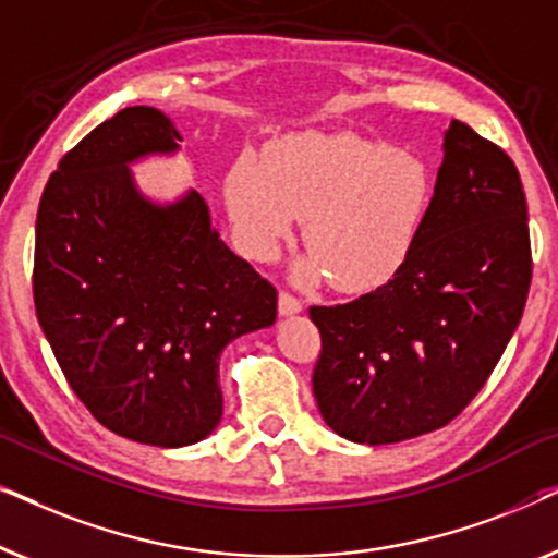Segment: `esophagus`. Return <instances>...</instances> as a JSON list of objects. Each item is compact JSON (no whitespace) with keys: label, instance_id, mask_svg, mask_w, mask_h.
<instances>
[{"label":"esophagus","instance_id":"obj_1","mask_svg":"<svg viewBox=\"0 0 558 558\" xmlns=\"http://www.w3.org/2000/svg\"><path fill=\"white\" fill-rule=\"evenodd\" d=\"M302 312V302L292 296L289 292H279V315L281 317H292V315H300Z\"/></svg>","mask_w":558,"mask_h":558}]
</instances>
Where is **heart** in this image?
<instances>
[{"label": "heart", "instance_id": "1", "mask_svg": "<svg viewBox=\"0 0 558 558\" xmlns=\"http://www.w3.org/2000/svg\"><path fill=\"white\" fill-rule=\"evenodd\" d=\"M226 205L241 248L269 262L300 216L312 256L302 279L330 274L342 292L384 287L407 264L432 205V178L416 155L338 132L271 142L264 162L235 159Z\"/></svg>", "mask_w": 558, "mask_h": 558}]
</instances>
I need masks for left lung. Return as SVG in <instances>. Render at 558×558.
Segmentation results:
<instances>
[{
  "label": "left lung",
  "instance_id": "1",
  "mask_svg": "<svg viewBox=\"0 0 558 558\" xmlns=\"http://www.w3.org/2000/svg\"><path fill=\"white\" fill-rule=\"evenodd\" d=\"M424 228L388 284L310 307L323 338L317 409L357 445H393L452 422L485 386L531 287L529 208L513 159L462 121Z\"/></svg>",
  "mask_w": 558,
  "mask_h": 558
}]
</instances>
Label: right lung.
<instances>
[{
    "label": "right lung",
    "instance_id": "obj_1",
    "mask_svg": "<svg viewBox=\"0 0 558 558\" xmlns=\"http://www.w3.org/2000/svg\"><path fill=\"white\" fill-rule=\"evenodd\" d=\"M180 142L162 111H119L60 159L35 223V312L60 371L106 429L151 447L216 429L220 353L277 319V289L226 246L201 193L155 203L136 187L132 165Z\"/></svg>",
    "mask_w": 558,
    "mask_h": 558
}]
</instances>
